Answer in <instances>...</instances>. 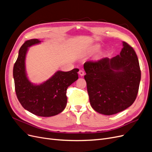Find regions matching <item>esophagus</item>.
<instances>
[{"mask_svg":"<svg viewBox=\"0 0 152 152\" xmlns=\"http://www.w3.org/2000/svg\"><path fill=\"white\" fill-rule=\"evenodd\" d=\"M79 75H80V76H84V75H85V72H84V71L80 70V71H79Z\"/></svg>","mask_w":152,"mask_h":152,"instance_id":"1","label":"esophagus"}]
</instances>
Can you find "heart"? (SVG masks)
Wrapping results in <instances>:
<instances>
[{"label":"heart","instance_id":"1","mask_svg":"<svg viewBox=\"0 0 152 152\" xmlns=\"http://www.w3.org/2000/svg\"><path fill=\"white\" fill-rule=\"evenodd\" d=\"M98 48H99V47H98V46L95 47V49H98Z\"/></svg>","mask_w":152,"mask_h":152}]
</instances>
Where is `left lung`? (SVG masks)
<instances>
[{
	"label": "left lung",
	"instance_id": "8db88e82",
	"mask_svg": "<svg viewBox=\"0 0 152 152\" xmlns=\"http://www.w3.org/2000/svg\"><path fill=\"white\" fill-rule=\"evenodd\" d=\"M122 43L119 55L84 64L90 104L100 114L110 115L124 110L138 95L141 80L138 58L133 47Z\"/></svg>",
	"mask_w": 152,
	"mask_h": 152
}]
</instances>
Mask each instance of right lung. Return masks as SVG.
I'll list each match as a JSON object with an SVG mask.
<instances>
[{
    "instance_id": "1",
    "label": "right lung",
    "mask_w": 152,
    "mask_h": 152,
    "mask_svg": "<svg viewBox=\"0 0 152 152\" xmlns=\"http://www.w3.org/2000/svg\"><path fill=\"white\" fill-rule=\"evenodd\" d=\"M31 39L23 43L13 67V77L18 99L24 109L41 117H51L64 110L67 104L68 86L78 79L75 68L67 72L58 71L40 85H33L26 76L25 58L28 47L40 43Z\"/></svg>"
}]
</instances>
